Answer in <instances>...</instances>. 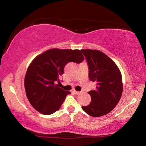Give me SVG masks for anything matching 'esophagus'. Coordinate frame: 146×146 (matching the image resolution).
Returning a JSON list of instances; mask_svg holds the SVG:
<instances>
[{"label": "esophagus", "mask_w": 146, "mask_h": 146, "mask_svg": "<svg viewBox=\"0 0 146 146\" xmlns=\"http://www.w3.org/2000/svg\"><path fill=\"white\" fill-rule=\"evenodd\" d=\"M73 92H74V94H76V95H79L80 93V92H78V91H75V90H74Z\"/></svg>", "instance_id": "1"}]
</instances>
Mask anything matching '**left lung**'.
<instances>
[{
  "label": "left lung",
  "instance_id": "1",
  "mask_svg": "<svg viewBox=\"0 0 146 146\" xmlns=\"http://www.w3.org/2000/svg\"><path fill=\"white\" fill-rule=\"evenodd\" d=\"M81 52L88 66L90 81L96 84L94 90L88 92L91 102L82 109L92 117H100L113 110L121 99L123 83L120 71L111 59L96 50L84 49Z\"/></svg>",
  "mask_w": 146,
  "mask_h": 146
}]
</instances>
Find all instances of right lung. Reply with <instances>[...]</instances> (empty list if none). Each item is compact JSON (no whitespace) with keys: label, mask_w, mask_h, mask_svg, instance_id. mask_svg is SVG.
<instances>
[{"label":"right lung","mask_w":146,"mask_h":146,"mask_svg":"<svg viewBox=\"0 0 146 146\" xmlns=\"http://www.w3.org/2000/svg\"><path fill=\"white\" fill-rule=\"evenodd\" d=\"M84 57L79 50L54 48L35 58L28 67L24 85L30 104L40 113L50 115L62 106L67 94L59 87L60 77L69 62L80 64Z\"/></svg>","instance_id":"add662e5"}]
</instances>
